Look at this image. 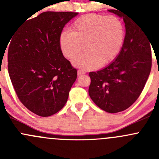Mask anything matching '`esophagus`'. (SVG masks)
<instances>
[{
    "instance_id": "1",
    "label": "esophagus",
    "mask_w": 159,
    "mask_h": 159,
    "mask_svg": "<svg viewBox=\"0 0 159 159\" xmlns=\"http://www.w3.org/2000/svg\"><path fill=\"white\" fill-rule=\"evenodd\" d=\"M84 74H85V71H84V70H78V76H81V75H84Z\"/></svg>"
}]
</instances>
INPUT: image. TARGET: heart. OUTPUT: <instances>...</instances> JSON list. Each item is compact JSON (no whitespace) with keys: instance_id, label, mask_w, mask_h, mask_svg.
Instances as JSON below:
<instances>
[{"instance_id":"b5f03b06","label":"heart","mask_w":159,"mask_h":159,"mask_svg":"<svg viewBox=\"0 0 159 159\" xmlns=\"http://www.w3.org/2000/svg\"><path fill=\"white\" fill-rule=\"evenodd\" d=\"M71 31L59 37L61 51L65 57L75 58L84 48L88 51L72 61L76 68L94 70L113 61L119 54L125 38V28L119 17L87 14L75 20Z\"/></svg>"}]
</instances>
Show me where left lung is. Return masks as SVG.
<instances>
[{"label":"left lung","instance_id":"1","mask_svg":"<svg viewBox=\"0 0 159 159\" xmlns=\"http://www.w3.org/2000/svg\"><path fill=\"white\" fill-rule=\"evenodd\" d=\"M108 11L123 18L125 36L116 58L103 69L89 73V94L102 110L117 113L129 108L142 93L150 75L152 51L139 24L118 9Z\"/></svg>","mask_w":159,"mask_h":159}]
</instances>
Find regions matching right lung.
<instances>
[{"label": "right lung", "mask_w": 159, "mask_h": 159, "mask_svg": "<svg viewBox=\"0 0 159 159\" xmlns=\"http://www.w3.org/2000/svg\"><path fill=\"white\" fill-rule=\"evenodd\" d=\"M78 13L46 11L27 20L11 38L8 73L21 103L48 117L66 104L77 70L64 57L59 37Z\"/></svg>", "instance_id": "right-lung-1"}]
</instances>
